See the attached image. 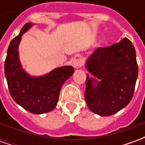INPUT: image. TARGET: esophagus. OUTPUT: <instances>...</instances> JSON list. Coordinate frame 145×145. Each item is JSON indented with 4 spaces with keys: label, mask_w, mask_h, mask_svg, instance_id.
Here are the masks:
<instances>
[{
    "label": "esophagus",
    "mask_w": 145,
    "mask_h": 145,
    "mask_svg": "<svg viewBox=\"0 0 145 145\" xmlns=\"http://www.w3.org/2000/svg\"><path fill=\"white\" fill-rule=\"evenodd\" d=\"M83 57L81 55H77L73 60V65L75 68H78L83 65Z\"/></svg>",
    "instance_id": "esophagus-1"
}]
</instances>
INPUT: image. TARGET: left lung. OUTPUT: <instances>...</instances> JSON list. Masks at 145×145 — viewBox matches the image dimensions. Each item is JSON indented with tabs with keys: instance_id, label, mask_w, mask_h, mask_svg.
<instances>
[{
	"instance_id": "8db88e82",
	"label": "left lung",
	"mask_w": 145,
	"mask_h": 145,
	"mask_svg": "<svg viewBox=\"0 0 145 145\" xmlns=\"http://www.w3.org/2000/svg\"><path fill=\"white\" fill-rule=\"evenodd\" d=\"M85 99L88 108L109 116L127 106L134 95L138 75L134 46L127 38L108 47H99L86 61Z\"/></svg>"
}]
</instances>
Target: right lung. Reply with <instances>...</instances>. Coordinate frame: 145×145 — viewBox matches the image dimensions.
<instances>
[{
	"mask_svg": "<svg viewBox=\"0 0 145 145\" xmlns=\"http://www.w3.org/2000/svg\"><path fill=\"white\" fill-rule=\"evenodd\" d=\"M32 26V23L25 24L18 36L10 42L5 62V74L14 102L29 112L42 114L57 106L61 87L74 69L71 66H64L40 77L28 74L19 60L18 45L22 35Z\"/></svg>",
	"mask_w": 145,
	"mask_h": 145,
	"instance_id": "obj_1",
	"label": "right lung"
}]
</instances>
